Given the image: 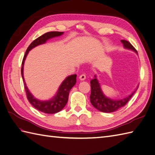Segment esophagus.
I'll use <instances>...</instances> for the list:
<instances>
[{
    "instance_id": "esophagus-1",
    "label": "esophagus",
    "mask_w": 155,
    "mask_h": 155,
    "mask_svg": "<svg viewBox=\"0 0 155 155\" xmlns=\"http://www.w3.org/2000/svg\"><path fill=\"white\" fill-rule=\"evenodd\" d=\"M85 78H86V76H85V74H81V75H80V77H79V79H80L81 81L85 80Z\"/></svg>"
}]
</instances>
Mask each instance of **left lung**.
Instances as JSON below:
<instances>
[{
  "instance_id": "8db88e82",
  "label": "left lung",
  "mask_w": 155,
  "mask_h": 155,
  "mask_svg": "<svg viewBox=\"0 0 155 155\" xmlns=\"http://www.w3.org/2000/svg\"><path fill=\"white\" fill-rule=\"evenodd\" d=\"M121 42L122 43L124 48L133 51L137 54V51L135 50V48L132 46L130 42L126 40H121ZM94 77H95L94 79L90 81L91 88L90 101L93 106L101 112L106 113L113 112L124 107L127 102L130 101L131 97L134 95V94L138 88L137 86L134 92H132L129 96L124 98V99L118 100L112 99L104 95L103 92L102 91L100 84L97 80L96 75Z\"/></svg>"
}]
</instances>
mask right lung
<instances>
[{
	"mask_svg": "<svg viewBox=\"0 0 155 155\" xmlns=\"http://www.w3.org/2000/svg\"><path fill=\"white\" fill-rule=\"evenodd\" d=\"M63 33L64 32L59 31L47 32L43 34V35L40 36L35 40H34L29 45L27 51L25 52L23 60H22L21 73V77L23 78V81L24 83V87L28 99L29 101V103L31 104L32 106H33V107H35L38 110L43 112L44 113H47V114H55V113H57L60 110H62L64 107L66 106L68 100L70 91L75 85V83H76L77 75L74 74L68 76L62 81L61 85H60L56 95L52 99L47 101H41L33 97L32 94L30 93L27 85H26L24 77V65L26 56H27L28 54L29 53V51H31L32 48L38 46V45L45 43L48 39L53 38V37H55L62 35Z\"/></svg>",
	"mask_w": 155,
	"mask_h": 155,
	"instance_id": "1",
	"label": "right lung"
}]
</instances>
